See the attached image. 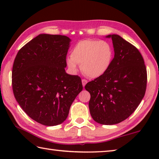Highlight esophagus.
Here are the masks:
<instances>
[{
  "label": "esophagus",
  "mask_w": 159,
  "mask_h": 159,
  "mask_svg": "<svg viewBox=\"0 0 159 159\" xmlns=\"http://www.w3.org/2000/svg\"><path fill=\"white\" fill-rule=\"evenodd\" d=\"M88 83V81L85 79H83L82 80V84H83V87H85V85H86V83Z\"/></svg>",
  "instance_id": "34e87169"
}]
</instances>
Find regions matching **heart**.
Returning a JSON list of instances; mask_svg holds the SVG:
<instances>
[{"label": "heart", "instance_id": "1", "mask_svg": "<svg viewBox=\"0 0 159 159\" xmlns=\"http://www.w3.org/2000/svg\"><path fill=\"white\" fill-rule=\"evenodd\" d=\"M113 57L114 52L108 42L86 39L74 45L66 63L72 71H76L78 64H80L83 74L91 79H97L108 71Z\"/></svg>", "mask_w": 159, "mask_h": 159}]
</instances>
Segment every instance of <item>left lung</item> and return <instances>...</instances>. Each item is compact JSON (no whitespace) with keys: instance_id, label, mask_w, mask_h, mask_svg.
<instances>
[{"instance_id":"left-lung-1","label":"left lung","mask_w":159,"mask_h":159,"mask_svg":"<svg viewBox=\"0 0 159 159\" xmlns=\"http://www.w3.org/2000/svg\"><path fill=\"white\" fill-rule=\"evenodd\" d=\"M114 57L107 73L88 83L91 116L102 125L125 120L143 99L147 88V69L140 52L117 34H110Z\"/></svg>"}]
</instances>
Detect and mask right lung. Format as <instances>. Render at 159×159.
<instances>
[{"label": "right lung", "instance_id": "right-lung-1", "mask_svg": "<svg viewBox=\"0 0 159 159\" xmlns=\"http://www.w3.org/2000/svg\"><path fill=\"white\" fill-rule=\"evenodd\" d=\"M71 41L66 36L39 34L19 50L13 64L16 100L29 117L42 125L63 123L83 90L80 78L65 71Z\"/></svg>", "mask_w": 159, "mask_h": 159}]
</instances>
